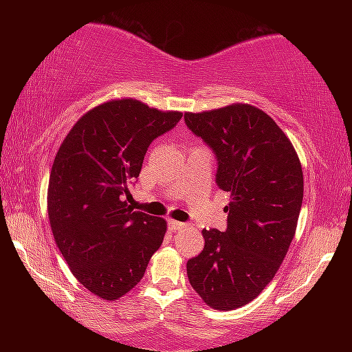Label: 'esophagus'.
I'll return each mask as SVG.
<instances>
[{"instance_id": "1", "label": "esophagus", "mask_w": 352, "mask_h": 352, "mask_svg": "<svg viewBox=\"0 0 352 352\" xmlns=\"http://www.w3.org/2000/svg\"><path fill=\"white\" fill-rule=\"evenodd\" d=\"M168 226H170V229L173 230V232H176V230H182V229L187 228L186 223H179V221H175V219L168 221Z\"/></svg>"}]
</instances>
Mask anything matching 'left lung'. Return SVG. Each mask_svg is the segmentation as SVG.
Returning a JSON list of instances; mask_svg holds the SVG:
<instances>
[{
	"label": "left lung",
	"mask_w": 352,
	"mask_h": 352,
	"mask_svg": "<svg viewBox=\"0 0 352 352\" xmlns=\"http://www.w3.org/2000/svg\"><path fill=\"white\" fill-rule=\"evenodd\" d=\"M184 120L213 148L216 182L230 197L228 229L201 230L205 247L187 261V277L210 307L232 311L264 290L290 248L305 190L301 162L287 134L254 105L186 112Z\"/></svg>",
	"instance_id": "1"
}]
</instances>
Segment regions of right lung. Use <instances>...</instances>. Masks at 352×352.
<instances>
[{
	"label": "right lung",
	"mask_w": 352,
	"mask_h": 352,
	"mask_svg": "<svg viewBox=\"0 0 352 352\" xmlns=\"http://www.w3.org/2000/svg\"><path fill=\"white\" fill-rule=\"evenodd\" d=\"M181 117L138 99L107 100L74 124L56 153L47 186L52 235L76 280L102 300L136 287L163 242L166 221L134 211L124 195L151 142Z\"/></svg>",
	"instance_id": "obj_1"
}]
</instances>
